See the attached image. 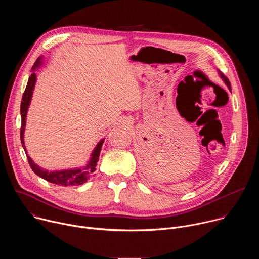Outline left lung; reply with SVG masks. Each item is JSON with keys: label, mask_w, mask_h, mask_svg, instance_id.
Segmentation results:
<instances>
[{"label": "left lung", "mask_w": 259, "mask_h": 259, "mask_svg": "<svg viewBox=\"0 0 259 259\" xmlns=\"http://www.w3.org/2000/svg\"><path fill=\"white\" fill-rule=\"evenodd\" d=\"M219 75H220V77H221V79L224 80V82L227 84V86L229 87V89L231 90V83H230V81H229V79L224 75V73H221L220 71H219Z\"/></svg>", "instance_id": "8db88e82"}]
</instances>
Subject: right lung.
Returning <instances> with one entry per match:
<instances>
[{
    "label": "right lung",
    "instance_id": "obj_1",
    "mask_svg": "<svg viewBox=\"0 0 259 259\" xmlns=\"http://www.w3.org/2000/svg\"><path fill=\"white\" fill-rule=\"evenodd\" d=\"M42 64V60L41 57H39L36 59L35 63L32 66V69L34 70L36 67H39ZM35 81H36V77H35V72L32 71V73L30 75L26 88L24 90V93L22 95V99H21V105H20V114H21V129H20V139H21V144L23 146V150L26 154L27 157V161L28 164L30 166V168L32 169V171L40 177H42L43 179L51 182V183H55L58 184V186H63V187H68V186H80V184H83L84 182H86L89 177L91 176V174L96 170V166H97V162L99 159V154L101 151V146L102 143L104 141V139H101L97 145L95 146V149L93 151V153L91 154V158L90 161L88 162L87 166L84 168H75V169H67V170H61V171H48L45 170L43 168H41L40 166H38L36 164H34V162L31 160V158L28 156L25 145H24V129H25V121H26V114H27V109L31 100V96H32V91L35 85Z\"/></svg>",
    "mask_w": 259,
    "mask_h": 259
}]
</instances>
